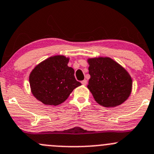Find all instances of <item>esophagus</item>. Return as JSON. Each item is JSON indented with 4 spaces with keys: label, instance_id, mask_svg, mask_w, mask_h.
Returning <instances> with one entry per match:
<instances>
[{
    "label": "esophagus",
    "instance_id": "34e87169",
    "mask_svg": "<svg viewBox=\"0 0 154 154\" xmlns=\"http://www.w3.org/2000/svg\"><path fill=\"white\" fill-rule=\"evenodd\" d=\"M81 83L83 85V86H86V85L87 84V80H83V81L81 82Z\"/></svg>",
    "mask_w": 154,
    "mask_h": 154
}]
</instances>
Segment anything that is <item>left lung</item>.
<instances>
[{
  "label": "left lung",
  "mask_w": 154,
  "mask_h": 154,
  "mask_svg": "<svg viewBox=\"0 0 154 154\" xmlns=\"http://www.w3.org/2000/svg\"><path fill=\"white\" fill-rule=\"evenodd\" d=\"M90 79L87 87L97 103L115 107L125 101L131 93L132 79L119 63L109 57L88 59Z\"/></svg>",
  "instance_id": "left-lung-1"
}]
</instances>
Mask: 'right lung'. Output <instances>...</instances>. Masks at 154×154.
I'll return each mask as SVG.
<instances>
[{"label": "right lung", "instance_id": "1", "mask_svg": "<svg viewBox=\"0 0 154 154\" xmlns=\"http://www.w3.org/2000/svg\"><path fill=\"white\" fill-rule=\"evenodd\" d=\"M69 59L54 56L35 66L29 74L31 91L35 98L45 105L63 103L73 90L81 83L74 77V70L68 67Z\"/></svg>", "mask_w": 154, "mask_h": 154}]
</instances>
